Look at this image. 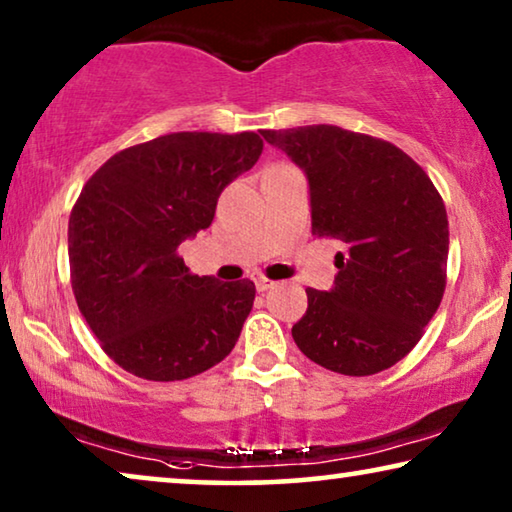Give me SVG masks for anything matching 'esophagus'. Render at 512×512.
Listing matches in <instances>:
<instances>
[{
	"label": "esophagus",
	"instance_id": "1",
	"mask_svg": "<svg viewBox=\"0 0 512 512\" xmlns=\"http://www.w3.org/2000/svg\"><path fill=\"white\" fill-rule=\"evenodd\" d=\"M255 287H257V292H266V289L273 287V282L269 278H264V276H257L255 278Z\"/></svg>",
	"mask_w": 512,
	"mask_h": 512
}]
</instances>
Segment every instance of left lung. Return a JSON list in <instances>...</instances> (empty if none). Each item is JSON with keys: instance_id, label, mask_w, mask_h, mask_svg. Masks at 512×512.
I'll return each instance as SVG.
<instances>
[{"instance_id": "1", "label": "left lung", "mask_w": 512, "mask_h": 512, "mask_svg": "<svg viewBox=\"0 0 512 512\" xmlns=\"http://www.w3.org/2000/svg\"><path fill=\"white\" fill-rule=\"evenodd\" d=\"M308 179L312 234L345 246L329 292L308 287L296 347L326 370L368 377L407 356L446 287L448 218L404 151L338 126L262 131Z\"/></svg>"}]
</instances>
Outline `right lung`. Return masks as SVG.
<instances>
[{"label":"right lung","mask_w":512,"mask_h":512,"mask_svg":"<svg viewBox=\"0 0 512 512\" xmlns=\"http://www.w3.org/2000/svg\"><path fill=\"white\" fill-rule=\"evenodd\" d=\"M257 133H172L112 156L68 220L78 308L114 363L179 381L232 352L255 282L193 276L177 248L207 230L225 186L262 154Z\"/></svg>","instance_id":"add662e5"}]
</instances>
